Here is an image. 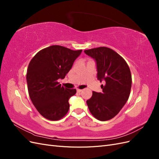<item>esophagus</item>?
<instances>
[{
	"mask_svg": "<svg viewBox=\"0 0 159 159\" xmlns=\"http://www.w3.org/2000/svg\"><path fill=\"white\" fill-rule=\"evenodd\" d=\"M77 91H78V93H80V92H81V91H82V89H77Z\"/></svg>",
	"mask_w": 159,
	"mask_h": 159,
	"instance_id": "34e87169",
	"label": "esophagus"
}]
</instances>
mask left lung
<instances>
[{
	"instance_id": "1",
	"label": "left lung",
	"mask_w": 159,
	"mask_h": 159,
	"mask_svg": "<svg viewBox=\"0 0 159 159\" xmlns=\"http://www.w3.org/2000/svg\"><path fill=\"white\" fill-rule=\"evenodd\" d=\"M96 61L98 79L105 84L101 85L102 93L93 91L87 100L90 113L102 121L111 119L126 103L131 92L132 78L129 67L123 57L107 47L84 50Z\"/></svg>"
}]
</instances>
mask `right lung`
Listing matches in <instances>:
<instances>
[{
	"label": "right lung",
	"instance_id": "obj_1",
	"mask_svg": "<svg viewBox=\"0 0 159 159\" xmlns=\"http://www.w3.org/2000/svg\"><path fill=\"white\" fill-rule=\"evenodd\" d=\"M81 52L53 45L38 52L30 60L26 73L28 93L44 118L58 121L68 113V100L76 89L61 85L58 80L65 78Z\"/></svg>",
	"mask_w": 159,
	"mask_h": 159
}]
</instances>
